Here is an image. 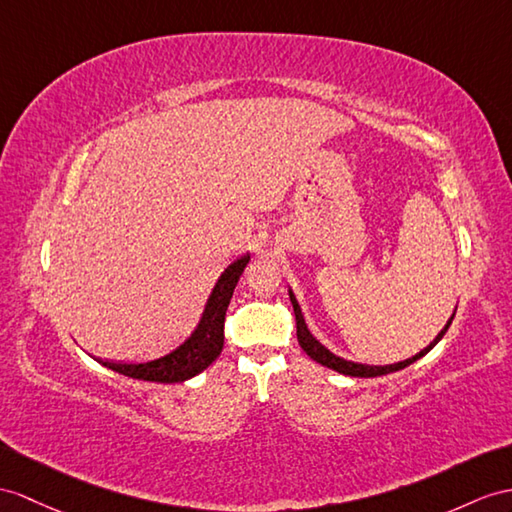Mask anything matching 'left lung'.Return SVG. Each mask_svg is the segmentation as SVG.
<instances>
[{"mask_svg":"<svg viewBox=\"0 0 512 512\" xmlns=\"http://www.w3.org/2000/svg\"><path fill=\"white\" fill-rule=\"evenodd\" d=\"M289 295H291V304H293V310H295L297 341H299V345H302V350H304L310 358L317 360L319 365H323V367H330V369H334V371L345 373V376H354V378H376V376H384V373L400 371V369L408 367L410 363H415V360H419L421 356H426V354L432 350V347L443 339V334L447 332V328H450V323H452V319H454V315H452V319L447 321V326L441 330V334L436 336V339L426 347V350H421L417 356L408 358V360H402V363H395V365H386V367H369V365L347 363V360H343V358H339V356H334V354H332V352H328L326 347H323L319 341H315V339H313V334H310V332H308V328H306L304 317H302V310H299V304H297L295 295H293V293H289Z\"/></svg>","mask_w":512,"mask_h":512,"instance_id":"1","label":"left lung"}]
</instances>
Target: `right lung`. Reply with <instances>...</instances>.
Wrapping results in <instances>:
<instances>
[{"mask_svg": "<svg viewBox=\"0 0 512 512\" xmlns=\"http://www.w3.org/2000/svg\"><path fill=\"white\" fill-rule=\"evenodd\" d=\"M249 263V256H241L239 260L221 273L217 286L210 295L204 317L199 321L197 330L191 334V339L180 345L176 352L162 356L152 363H139V365H121V363H104L102 365L123 373L128 378L147 380V382H184L199 371H204L223 350V323H226V310L230 304V297L234 293V286L239 282L245 265Z\"/></svg>", "mask_w": 512, "mask_h": 512, "instance_id": "add662e5", "label": "right lung"}]
</instances>
